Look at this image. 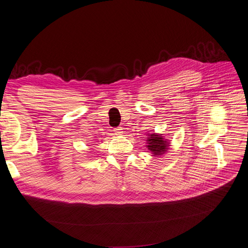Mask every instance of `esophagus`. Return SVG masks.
<instances>
[{
    "label": "esophagus",
    "mask_w": 248,
    "mask_h": 248,
    "mask_svg": "<svg viewBox=\"0 0 248 248\" xmlns=\"http://www.w3.org/2000/svg\"><path fill=\"white\" fill-rule=\"evenodd\" d=\"M113 131H114L115 134H117V135H121V134L123 133V128H122V127H116V128H114Z\"/></svg>",
    "instance_id": "1"
}]
</instances>
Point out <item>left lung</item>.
<instances>
[{"mask_svg": "<svg viewBox=\"0 0 248 248\" xmlns=\"http://www.w3.org/2000/svg\"><path fill=\"white\" fill-rule=\"evenodd\" d=\"M147 138H148L147 140L148 145L146 146L148 150H150V152L153 153V155H163L165 152H167L168 143L161 135L152 134L151 137H147Z\"/></svg>", "mask_w": 248, "mask_h": 248, "instance_id": "8db88e82", "label": "left lung"}]
</instances>
